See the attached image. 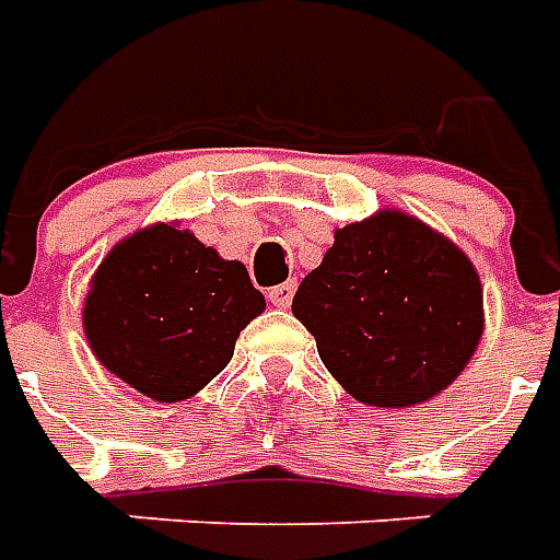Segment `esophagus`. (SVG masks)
<instances>
[{
    "label": "esophagus",
    "mask_w": 560,
    "mask_h": 560,
    "mask_svg": "<svg viewBox=\"0 0 560 560\" xmlns=\"http://www.w3.org/2000/svg\"><path fill=\"white\" fill-rule=\"evenodd\" d=\"M293 293H296V281H284V284H276L269 288V303L279 305V308H288L293 303Z\"/></svg>",
    "instance_id": "1"
}]
</instances>
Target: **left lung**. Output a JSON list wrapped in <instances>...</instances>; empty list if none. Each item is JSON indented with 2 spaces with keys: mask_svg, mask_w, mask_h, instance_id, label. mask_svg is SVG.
Listing matches in <instances>:
<instances>
[{
  "mask_svg": "<svg viewBox=\"0 0 560 560\" xmlns=\"http://www.w3.org/2000/svg\"><path fill=\"white\" fill-rule=\"evenodd\" d=\"M291 308L329 375L375 408L434 399L470 363L486 327L470 257L401 209L336 228Z\"/></svg>",
  "mask_w": 560,
  "mask_h": 560,
  "instance_id": "obj_1",
  "label": "left lung"
}]
</instances>
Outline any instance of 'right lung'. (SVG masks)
<instances>
[{"instance_id": "add662e5", "label": "right lung", "mask_w": 560, "mask_h": 560, "mask_svg": "<svg viewBox=\"0 0 560 560\" xmlns=\"http://www.w3.org/2000/svg\"><path fill=\"white\" fill-rule=\"evenodd\" d=\"M264 308L240 260H224L179 221H155L104 255L83 300V332L122 384L183 401L231 363Z\"/></svg>"}]
</instances>
